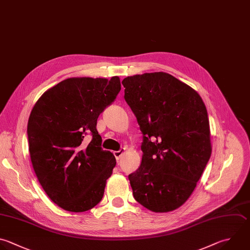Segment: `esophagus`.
Returning <instances> with one entry per match:
<instances>
[{"instance_id":"34e87169","label":"esophagus","mask_w":250,"mask_h":250,"mask_svg":"<svg viewBox=\"0 0 250 250\" xmlns=\"http://www.w3.org/2000/svg\"><path fill=\"white\" fill-rule=\"evenodd\" d=\"M124 151H125V148H120L119 150H116V151L113 152V154H114L116 160H119V158H120L121 155L124 153Z\"/></svg>"}]
</instances>
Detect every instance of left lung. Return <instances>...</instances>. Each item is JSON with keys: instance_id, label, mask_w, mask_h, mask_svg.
<instances>
[{"instance_id": "obj_1", "label": "left lung", "mask_w": 250, "mask_h": 250, "mask_svg": "<svg viewBox=\"0 0 250 250\" xmlns=\"http://www.w3.org/2000/svg\"><path fill=\"white\" fill-rule=\"evenodd\" d=\"M122 84L143 134L142 163L128 176L133 195L150 211L175 210L190 196L211 156L205 104L165 72L129 76Z\"/></svg>"}]
</instances>
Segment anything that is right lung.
<instances>
[{"label": "right lung", "instance_id": "add662e5", "mask_svg": "<svg viewBox=\"0 0 250 250\" xmlns=\"http://www.w3.org/2000/svg\"><path fill=\"white\" fill-rule=\"evenodd\" d=\"M120 90L117 76L68 78L45 92L31 111L27 136L35 174L64 210H90L104 196L116 160L102 148L97 120Z\"/></svg>", "mask_w": 250, "mask_h": 250}]
</instances>
